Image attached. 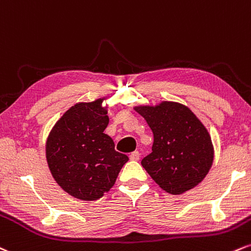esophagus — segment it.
Returning a JSON list of instances; mask_svg holds the SVG:
<instances>
[{
	"instance_id": "obj_1",
	"label": "esophagus",
	"mask_w": 251,
	"mask_h": 251,
	"mask_svg": "<svg viewBox=\"0 0 251 251\" xmlns=\"http://www.w3.org/2000/svg\"><path fill=\"white\" fill-rule=\"evenodd\" d=\"M129 157H130L131 161H138V160H140V152H138V151L131 152V154L129 155Z\"/></svg>"
}]
</instances>
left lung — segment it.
<instances>
[{"label":"left lung","mask_w":251,"mask_h":251,"mask_svg":"<svg viewBox=\"0 0 251 251\" xmlns=\"http://www.w3.org/2000/svg\"><path fill=\"white\" fill-rule=\"evenodd\" d=\"M154 134L141 164L163 190L179 195L201 183L213 166L214 146L204 125L187 105L162 101L134 107Z\"/></svg>","instance_id":"obj_1"}]
</instances>
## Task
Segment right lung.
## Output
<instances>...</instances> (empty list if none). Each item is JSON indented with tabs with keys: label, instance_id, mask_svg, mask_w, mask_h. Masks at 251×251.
Wrapping results in <instances>:
<instances>
[{
	"label": "right lung",
	"instance_id": "add662e5",
	"mask_svg": "<svg viewBox=\"0 0 251 251\" xmlns=\"http://www.w3.org/2000/svg\"><path fill=\"white\" fill-rule=\"evenodd\" d=\"M104 100L74 104L47 138L46 157L56 183L83 201H95L108 193L129 160L115 150L113 138L103 132L109 123Z\"/></svg>",
	"mask_w": 251,
	"mask_h": 251
}]
</instances>
